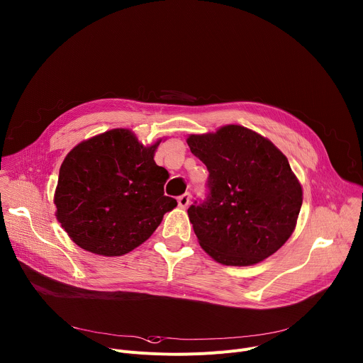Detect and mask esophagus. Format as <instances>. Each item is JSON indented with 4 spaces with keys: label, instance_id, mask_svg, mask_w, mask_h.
Returning <instances> with one entry per match:
<instances>
[{
    "label": "esophagus",
    "instance_id": "obj_1",
    "mask_svg": "<svg viewBox=\"0 0 363 363\" xmlns=\"http://www.w3.org/2000/svg\"><path fill=\"white\" fill-rule=\"evenodd\" d=\"M189 200H191L189 194L185 192V194H182L181 196H178V206H179L181 208H186V207L189 206Z\"/></svg>",
    "mask_w": 363,
    "mask_h": 363
}]
</instances>
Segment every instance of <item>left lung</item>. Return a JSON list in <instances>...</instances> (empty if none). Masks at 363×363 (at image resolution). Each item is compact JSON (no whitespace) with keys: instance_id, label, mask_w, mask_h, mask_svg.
Here are the masks:
<instances>
[{"instance_id":"8db88e82","label":"left lung","mask_w":363,"mask_h":363,"mask_svg":"<svg viewBox=\"0 0 363 363\" xmlns=\"http://www.w3.org/2000/svg\"><path fill=\"white\" fill-rule=\"evenodd\" d=\"M186 143L210 174L207 199L188 208L200 246L228 267H250L274 255L292 235L303 204L286 156L238 124L191 135Z\"/></svg>"}]
</instances>
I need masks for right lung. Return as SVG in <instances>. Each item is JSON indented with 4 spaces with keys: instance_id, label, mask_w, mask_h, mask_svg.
<instances>
[{
    "instance_id": "right-lung-1",
    "label": "right lung",
    "mask_w": 363,
    "mask_h": 363,
    "mask_svg": "<svg viewBox=\"0 0 363 363\" xmlns=\"http://www.w3.org/2000/svg\"><path fill=\"white\" fill-rule=\"evenodd\" d=\"M127 128L81 142L65 157L55 191L56 218L79 247L121 256L146 242L177 200L163 194L168 171Z\"/></svg>"
}]
</instances>
